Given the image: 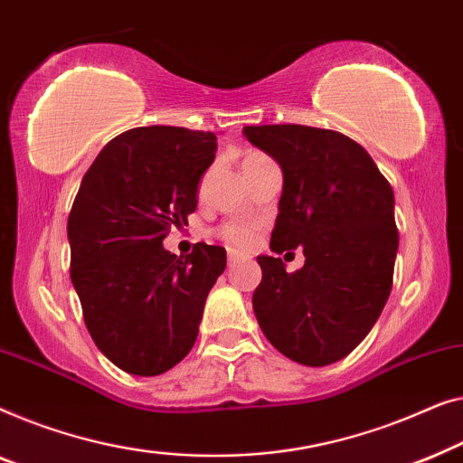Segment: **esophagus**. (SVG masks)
<instances>
[{"instance_id":"esophagus-1","label":"esophagus","mask_w":463,"mask_h":463,"mask_svg":"<svg viewBox=\"0 0 463 463\" xmlns=\"http://www.w3.org/2000/svg\"><path fill=\"white\" fill-rule=\"evenodd\" d=\"M241 260H243V256H241L239 251H229V266H234V264H239Z\"/></svg>"}]
</instances>
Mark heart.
Masks as SVG:
<instances>
[{
	"instance_id": "heart-1",
	"label": "heart",
	"mask_w": 463,
	"mask_h": 463,
	"mask_svg": "<svg viewBox=\"0 0 463 463\" xmlns=\"http://www.w3.org/2000/svg\"><path fill=\"white\" fill-rule=\"evenodd\" d=\"M258 157H262V155L250 153L245 157V161H251V159H258ZM245 161H243V164H245ZM216 234L224 241L226 245L241 247V250H243V247H250V245H253V241H256V224H251V222H229V224L220 226Z\"/></svg>"
}]
</instances>
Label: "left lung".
Listing matches in <instances>:
<instances>
[{"label":"left lung","instance_id":"obj_1","mask_svg":"<svg viewBox=\"0 0 463 463\" xmlns=\"http://www.w3.org/2000/svg\"><path fill=\"white\" fill-rule=\"evenodd\" d=\"M243 134L283 169L270 250L302 245L306 258L288 272L281 258L258 256L253 312L279 353L325 367L359 346L392 289V186L359 142L334 129L283 123L247 126Z\"/></svg>","mask_w":463,"mask_h":463}]
</instances>
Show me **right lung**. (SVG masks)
Listing matches in <instances>:
<instances>
[{"mask_svg":"<svg viewBox=\"0 0 463 463\" xmlns=\"http://www.w3.org/2000/svg\"><path fill=\"white\" fill-rule=\"evenodd\" d=\"M216 134L151 126L115 136L83 175L69 213L71 281L96 346L132 375H159L191 353L226 251L184 258L164 239L197 210Z\"/></svg>","mask_w":463,"mask_h":463,"instance_id":"1","label":"right lung"}]
</instances>
